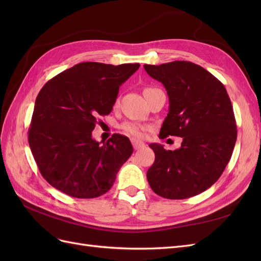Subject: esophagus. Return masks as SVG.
<instances>
[{
	"label": "esophagus",
	"instance_id": "34e87169",
	"mask_svg": "<svg viewBox=\"0 0 261 261\" xmlns=\"http://www.w3.org/2000/svg\"><path fill=\"white\" fill-rule=\"evenodd\" d=\"M132 144H133V147L135 150H138V149H141L145 147V144L143 143V141H139V140H136V139H132Z\"/></svg>",
	"mask_w": 261,
	"mask_h": 261
}]
</instances>
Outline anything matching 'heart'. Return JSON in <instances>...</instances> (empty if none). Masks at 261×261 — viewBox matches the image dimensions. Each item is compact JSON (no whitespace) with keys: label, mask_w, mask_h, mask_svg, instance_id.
Returning a JSON list of instances; mask_svg holds the SVG:
<instances>
[{"label":"heart","mask_w":261,"mask_h":261,"mask_svg":"<svg viewBox=\"0 0 261 261\" xmlns=\"http://www.w3.org/2000/svg\"><path fill=\"white\" fill-rule=\"evenodd\" d=\"M122 129L124 130L125 134H127V135L134 138H141L144 136V132H145L144 126L136 123H130V122L124 123L122 125Z\"/></svg>","instance_id":"heart-1"}]
</instances>
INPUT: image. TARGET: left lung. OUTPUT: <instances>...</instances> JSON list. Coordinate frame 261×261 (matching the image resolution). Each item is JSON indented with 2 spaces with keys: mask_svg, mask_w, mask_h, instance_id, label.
I'll list each match as a JSON object with an SVG mask.
<instances>
[{
  "mask_svg": "<svg viewBox=\"0 0 261 261\" xmlns=\"http://www.w3.org/2000/svg\"><path fill=\"white\" fill-rule=\"evenodd\" d=\"M169 96V113L159 138L181 137L180 148L150 144L155 159L147 172L152 191L163 198L185 199L212 186L230 161L238 129L225 87L207 69L186 61L145 64Z\"/></svg>",
  "mask_w": 261,
  "mask_h": 261,
  "instance_id": "obj_1",
  "label": "left lung"
}]
</instances>
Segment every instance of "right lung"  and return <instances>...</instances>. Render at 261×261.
I'll use <instances>...</instances> for the list:
<instances>
[{"label": "right lung", "mask_w": 261, "mask_h": 261, "mask_svg": "<svg viewBox=\"0 0 261 261\" xmlns=\"http://www.w3.org/2000/svg\"><path fill=\"white\" fill-rule=\"evenodd\" d=\"M139 66L84 62L42 87L28 141L39 171L54 188L76 198H96L112 187L133 146L120 134L100 145L91 133L100 116L111 113L121 85Z\"/></svg>", "instance_id": "obj_1"}]
</instances>
